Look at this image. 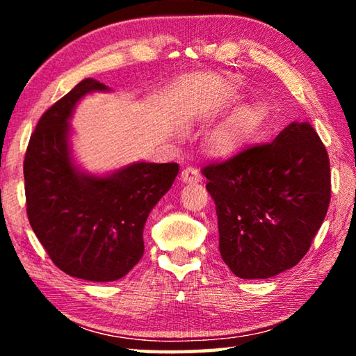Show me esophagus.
Returning <instances> with one entry per match:
<instances>
[{
  "mask_svg": "<svg viewBox=\"0 0 356 356\" xmlns=\"http://www.w3.org/2000/svg\"><path fill=\"white\" fill-rule=\"evenodd\" d=\"M180 180H182L184 184H197L201 182L202 177L201 174L196 170H193V168H185L182 174H180Z\"/></svg>",
  "mask_w": 356,
  "mask_h": 356,
  "instance_id": "esophagus-1",
  "label": "esophagus"
}]
</instances>
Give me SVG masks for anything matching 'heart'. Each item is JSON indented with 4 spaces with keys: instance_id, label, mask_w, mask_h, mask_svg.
<instances>
[{
    "instance_id": "heart-1",
    "label": "heart",
    "mask_w": 356,
    "mask_h": 356,
    "mask_svg": "<svg viewBox=\"0 0 356 356\" xmlns=\"http://www.w3.org/2000/svg\"><path fill=\"white\" fill-rule=\"evenodd\" d=\"M270 120L267 106L246 104L234 111L210 136V150L220 159H232L243 154L261 138Z\"/></svg>"
}]
</instances>
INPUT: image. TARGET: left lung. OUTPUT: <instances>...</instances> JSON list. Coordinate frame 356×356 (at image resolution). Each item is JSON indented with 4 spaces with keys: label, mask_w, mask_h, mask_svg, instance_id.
I'll return each mask as SVG.
<instances>
[{
    "label": "left lung",
    "mask_w": 356,
    "mask_h": 356,
    "mask_svg": "<svg viewBox=\"0 0 356 356\" xmlns=\"http://www.w3.org/2000/svg\"><path fill=\"white\" fill-rule=\"evenodd\" d=\"M218 216L220 254L242 280L297 265L327 215V149L309 122H292L272 144L202 170Z\"/></svg>",
    "instance_id": "1"
}]
</instances>
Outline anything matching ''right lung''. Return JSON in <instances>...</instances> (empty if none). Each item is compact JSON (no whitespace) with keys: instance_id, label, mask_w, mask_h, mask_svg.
<instances>
[{"instance_id":"1","label":"right lung","mask_w":356,"mask_h":356,"mask_svg":"<svg viewBox=\"0 0 356 356\" xmlns=\"http://www.w3.org/2000/svg\"><path fill=\"white\" fill-rule=\"evenodd\" d=\"M97 91L111 89L84 78L48 108L29 140L23 174L29 225L56 267L74 278L108 282L140 262L144 225L179 165L136 161L106 174L81 170L72 154L70 119L78 102Z\"/></svg>"}]
</instances>
